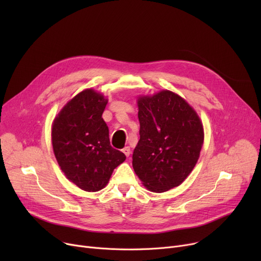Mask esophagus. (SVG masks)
<instances>
[{
  "label": "esophagus",
  "mask_w": 261,
  "mask_h": 261,
  "mask_svg": "<svg viewBox=\"0 0 261 261\" xmlns=\"http://www.w3.org/2000/svg\"><path fill=\"white\" fill-rule=\"evenodd\" d=\"M122 152L125 153V155L127 156V158H129V155L131 154V149H130V147H125L122 149Z\"/></svg>",
  "instance_id": "34e87169"
}]
</instances>
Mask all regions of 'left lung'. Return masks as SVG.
Listing matches in <instances>:
<instances>
[{
  "instance_id": "1",
  "label": "left lung",
  "mask_w": 261,
  "mask_h": 261,
  "mask_svg": "<svg viewBox=\"0 0 261 261\" xmlns=\"http://www.w3.org/2000/svg\"><path fill=\"white\" fill-rule=\"evenodd\" d=\"M140 141L132 166L144 186L164 193L193 171L204 141L195 110L177 94L164 90L138 99Z\"/></svg>"
}]
</instances>
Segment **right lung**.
I'll use <instances>...</instances> for the list:
<instances>
[{
	"label": "right lung",
	"mask_w": 261,
	"mask_h": 261,
	"mask_svg": "<svg viewBox=\"0 0 261 261\" xmlns=\"http://www.w3.org/2000/svg\"><path fill=\"white\" fill-rule=\"evenodd\" d=\"M105 96L88 89L68 101L55 118L51 143L65 176L86 191H98L126 155L110 145L109 128L101 115Z\"/></svg>",
	"instance_id": "1"
}]
</instances>
